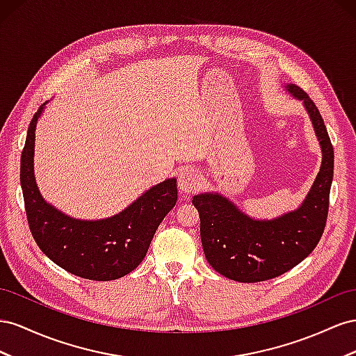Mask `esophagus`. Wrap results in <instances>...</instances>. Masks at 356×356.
Instances as JSON below:
<instances>
[{
  "label": "esophagus",
  "instance_id": "1",
  "mask_svg": "<svg viewBox=\"0 0 356 356\" xmlns=\"http://www.w3.org/2000/svg\"><path fill=\"white\" fill-rule=\"evenodd\" d=\"M201 185V177L194 168H184L179 175L177 186L181 194H189V192H194Z\"/></svg>",
  "mask_w": 356,
  "mask_h": 356
}]
</instances>
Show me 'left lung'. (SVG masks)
<instances>
[{"label": "left lung", "mask_w": 356, "mask_h": 356, "mask_svg": "<svg viewBox=\"0 0 356 356\" xmlns=\"http://www.w3.org/2000/svg\"><path fill=\"white\" fill-rule=\"evenodd\" d=\"M285 88L302 101L322 150L321 170L301 206L276 219L259 220L245 215L220 194L206 192L192 198L200 213L201 243L209 264L236 282H264L298 266L316 248L327 223L334 149L310 97L292 83Z\"/></svg>", "instance_id": "8db88e82"}]
</instances>
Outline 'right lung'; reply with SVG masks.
<instances>
[{"label":"right lung","mask_w":356,"mask_h":356,"mask_svg":"<svg viewBox=\"0 0 356 356\" xmlns=\"http://www.w3.org/2000/svg\"><path fill=\"white\" fill-rule=\"evenodd\" d=\"M44 106L29 124L20 158V185L31 234L49 259L74 276L98 282L124 277L143 261L159 223L176 206L177 181H161L107 219L67 216L44 201L34 177L35 127Z\"/></svg>","instance_id":"obj_1"}]
</instances>
